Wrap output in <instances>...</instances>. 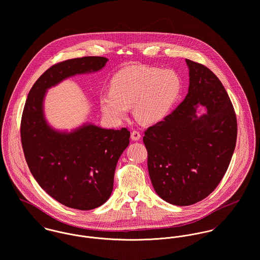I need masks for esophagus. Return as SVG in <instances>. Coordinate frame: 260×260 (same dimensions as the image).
I'll list each match as a JSON object with an SVG mask.
<instances>
[{
  "label": "esophagus",
  "mask_w": 260,
  "mask_h": 260,
  "mask_svg": "<svg viewBox=\"0 0 260 260\" xmlns=\"http://www.w3.org/2000/svg\"><path fill=\"white\" fill-rule=\"evenodd\" d=\"M131 138H132V140H133L134 142L139 141V140L141 139V134H140V132H138V131H133L132 134H131Z\"/></svg>",
  "instance_id": "34e87169"
}]
</instances>
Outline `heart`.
I'll use <instances>...</instances> for the list:
<instances>
[{
	"label": "heart",
	"instance_id": "1",
	"mask_svg": "<svg viewBox=\"0 0 260 260\" xmlns=\"http://www.w3.org/2000/svg\"><path fill=\"white\" fill-rule=\"evenodd\" d=\"M182 90V81L172 69L129 66L111 81V91L100 96L101 110L108 119L118 122L134 107L135 116L144 124H155L172 113Z\"/></svg>",
	"mask_w": 260,
	"mask_h": 260
}]
</instances>
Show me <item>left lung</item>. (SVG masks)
<instances>
[{
	"mask_svg": "<svg viewBox=\"0 0 260 260\" xmlns=\"http://www.w3.org/2000/svg\"><path fill=\"white\" fill-rule=\"evenodd\" d=\"M185 61L189 70L185 99L144 137L152 186L159 198L178 206L201 202L216 188L237 137L234 109L221 82L202 63ZM201 106L206 113L198 116Z\"/></svg>",
	"mask_w": 260,
	"mask_h": 260,
	"instance_id": "8db88e82",
	"label": "left lung"
}]
</instances>
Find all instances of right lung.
<instances>
[{
	"mask_svg": "<svg viewBox=\"0 0 260 260\" xmlns=\"http://www.w3.org/2000/svg\"><path fill=\"white\" fill-rule=\"evenodd\" d=\"M108 60L84 57L51 67L30 88L22 116L21 140L30 173L49 196L75 209H93L110 199L116 164L131 133L92 123L70 133L58 131L46 119L44 101L49 88L76 75L99 72Z\"/></svg>",
	"mask_w": 260,
	"mask_h": 260,
	"instance_id": "1",
	"label": "right lung"
}]
</instances>
